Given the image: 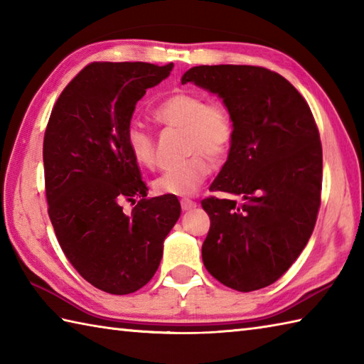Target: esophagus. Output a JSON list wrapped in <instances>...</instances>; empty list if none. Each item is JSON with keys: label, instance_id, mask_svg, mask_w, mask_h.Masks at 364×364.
Returning <instances> with one entry per match:
<instances>
[{"label": "esophagus", "instance_id": "esophagus-1", "mask_svg": "<svg viewBox=\"0 0 364 364\" xmlns=\"http://www.w3.org/2000/svg\"><path fill=\"white\" fill-rule=\"evenodd\" d=\"M196 206H197V203L189 200V198H183V200H181V208H183V211H191V210H194Z\"/></svg>", "mask_w": 364, "mask_h": 364}]
</instances>
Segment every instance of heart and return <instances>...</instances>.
<instances>
[{"instance_id": "1", "label": "heart", "mask_w": 364, "mask_h": 364, "mask_svg": "<svg viewBox=\"0 0 364 364\" xmlns=\"http://www.w3.org/2000/svg\"><path fill=\"white\" fill-rule=\"evenodd\" d=\"M156 123L183 129V151L189 154L180 166L167 170L153 183L161 196L188 197L211 172V159H223L230 151L235 126L230 110L223 102L210 101L198 92L178 90L151 110ZM126 146L132 159L144 167L154 164V139L144 126L132 123L126 129Z\"/></svg>"}]
</instances>
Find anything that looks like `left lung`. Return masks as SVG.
Listing matches in <instances>:
<instances>
[{"mask_svg":"<svg viewBox=\"0 0 364 364\" xmlns=\"http://www.w3.org/2000/svg\"><path fill=\"white\" fill-rule=\"evenodd\" d=\"M181 83L223 99L235 126L229 158L202 200L211 225L203 265L224 286L252 291L287 272L314 230L322 144L308 102L282 75L259 66H196Z\"/></svg>","mask_w":364,"mask_h":364,"instance_id":"left-lung-1","label":"left lung"}]
</instances>
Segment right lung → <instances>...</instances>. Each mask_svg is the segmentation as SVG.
<instances>
[{
	"instance_id": "obj_1",
	"label": "right lung",
	"mask_w": 364,
	"mask_h": 364,
	"mask_svg": "<svg viewBox=\"0 0 364 364\" xmlns=\"http://www.w3.org/2000/svg\"><path fill=\"white\" fill-rule=\"evenodd\" d=\"M173 63H91L56 101L44 137L48 216L58 243L83 279L127 295L154 276L164 240L181 215L175 196L146 198L126 129L148 88ZM140 198L131 215L120 203Z\"/></svg>"
}]
</instances>
